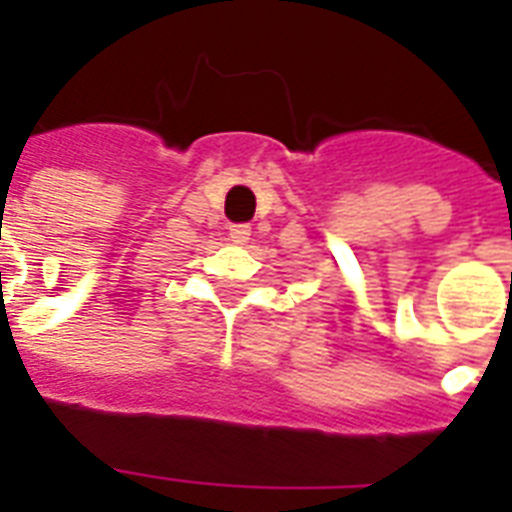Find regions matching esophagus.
I'll use <instances>...</instances> for the list:
<instances>
[{"label": "esophagus", "instance_id": "34e87169", "mask_svg": "<svg viewBox=\"0 0 512 512\" xmlns=\"http://www.w3.org/2000/svg\"><path fill=\"white\" fill-rule=\"evenodd\" d=\"M228 236H231L233 244H247L249 236H252V228H249V223L231 225V231H228Z\"/></svg>", "mask_w": 512, "mask_h": 512}]
</instances>
